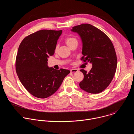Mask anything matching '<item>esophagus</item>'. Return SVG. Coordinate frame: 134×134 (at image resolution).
I'll return each mask as SVG.
<instances>
[{
    "label": "esophagus",
    "mask_w": 134,
    "mask_h": 134,
    "mask_svg": "<svg viewBox=\"0 0 134 134\" xmlns=\"http://www.w3.org/2000/svg\"><path fill=\"white\" fill-rule=\"evenodd\" d=\"M78 70L77 69H70V72H72V73L76 72H78Z\"/></svg>",
    "instance_id": "1"
}]
</instances>
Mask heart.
Returning a JSON list of instances; mask_svg holds the SVG:
<instances>
[{"label": "heart", "mask_w": 134, "mask_h": 134, "mask_svg": "<svg viewBox=\"0 0 134 134\" xmlns=\"http://www.w3.org/2000/svg\"><path fill=\"white\" fill-rule=\"evenodd\" d=\"M76 41H77L76 39H75L74 38H72V37H68L65 40L66 43H67V44L68 46L70 45V44H71L72 42H74Z\"/></svg>", "instance_id": "1"}]
</instances>
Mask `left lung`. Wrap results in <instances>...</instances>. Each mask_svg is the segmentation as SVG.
<instances>
[{"instance_id":"1","label":"left lung","mask_w":134,"mask_h":134,"mask_svg":"<svg viewBox=\"0 0 134 134\" xmlns=\"http://www.w3.org/2000/svg\"><path fill=\"white\" fill-rule=\"evenodd\" d=\"M71 31L78 33L81 39V60L93 66L89 72L80 70L84 78L79 86L87 93H100L110 83L116 70L117 60L113 44L104 32L91 24L76 26Z\"/></svg>"}]
</instances>
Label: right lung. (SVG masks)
I'll use <instances>...</instances> for the list:
<instances>
[{
  "instance_id": "add662e5",
  "label": "right lung",
  "mask_w": 134,
  "mask_h": 134,
  "mask_svg": "<svg viewBox=\"0 0 134 134\" xmlns=\"http://www.w3.org/2000/svg\"><path fill=\"white\" fill-rule=\"evenodd\" d=\"M62 34V30H40L25 37L19 46L16 72L26 90L36 97L52 96L70 73L67 69L57 70L47 66L48 58L54 54Z\"/></svg>"
}]
</instances>
